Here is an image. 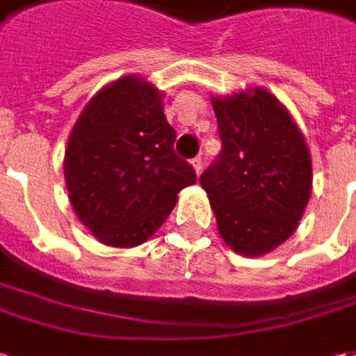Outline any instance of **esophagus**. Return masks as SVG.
<instances>
[{
	"instance_id": "1",
	"label": "esophagus",
	"mask_w": 356,
	"mask_h": 356,
	"mask_svg": "<svg viewBox=\"0 0 356 356\" xmlns=\"http://www.w3.org/2000/svg\"><path fill=\"white\" fill-rule=\"evenodd\" d=\"M191 165H193V169H195L197 173H200V169H202V159L193 158V159H191Z\"/></svg>"
}]
</instances>
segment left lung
<instances>
[{
	"instance_id": "1",
	"label": "left lung",
	"mask_w": 356,
	"mask_h": 356,
	"mask_svg": "<svg viewBox=\"0 0 356 356\" xmlns=\"http://www.w3.org/2000/svg\"><path fill=\"white\" fill-rule=\"evenodd\" d=\"M222 152L200 175L229 249L259 257L296 232L312 195V156L289 108L265 87L212 95Z\"/></svg>"
}]
</instances>
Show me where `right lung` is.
Masks as SVG:
<instances>
[{"mask_svg":"<svg viewBox=\"0 0 356 356\" xmlns=\"http://www.w3.org/2000/svg\"><path fill=\"white\" fill-rule=\"evenodd\" d=\"M163 91L138 74L89 99L64 156L67 198L79 222L108 248H136L168 220L195 169L173 152Z\"/></svg>","mask_w":356,"mask_h":356,"instance_id":"obj_1","label":"right lung"}]
</instances>
